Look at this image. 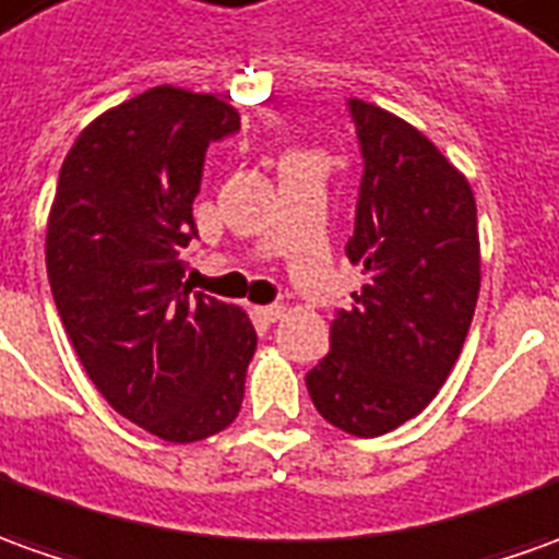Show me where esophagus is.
<instances>
[{"label": "esophagus", "mask_w": 559, "mask_h": 559, "mask_svg": "<svg viewBox=\"0 0 559 559\" xmlns=\"http://www.w3.org/2000/svg\"><path fill=\"white\" fill-rule=\"evenodd\" d=\"M255 317L261 322H276V319L286 317V307L283 304H271V307H255Z\"/></svg>", "instance_id": "34e87169"}]
</instances>
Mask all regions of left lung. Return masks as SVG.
Masks as SVG:
<instances>
[{
    "mask_svg": "<svg viewBox=\"0 0 559 559\" xmlns=\"http://www.w3.org/2000/svg\"><path fill=\"white\" fill-rule=\"evenodd\" d=\"M365 157L346 255L365 271L307 374L325 423L377 438L417 417L453 371L480 292L472 185L429 136L374 103H349Z\"/></svg>",
    "mask_w": 559,
    "mask_h": 559,
    "instance_id": "left-lung-1",
    "label": "left lung"
}]
</instances>
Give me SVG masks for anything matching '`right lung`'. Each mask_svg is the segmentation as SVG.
<instances>
[{
	"label": "right lung",
	"mask_w": 559,
	"mask_h": 559,
	"mask_svg": "<svg viewBox=\"0 0 559 559\" xmlns=\"http://www.w3.org/2000/svg\"><path fill=\"white\" fill-rule=\"evenodd\" d=\"M240 130L213 94L160 84L96 115L53 191V304L99 395L169 444L237 419L255 329L237 304L191 295L182 249L210 142Z\"/></svg>",
	"instance_id": "1"
}]
</instances>
